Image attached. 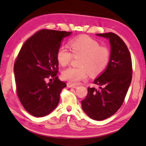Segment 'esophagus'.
<instances>
[{
    "label": "esophagus",
    "mask_w": 146,
    "mask_h": 146,
    "mask_svg": "<svg viewBox=\"0 0 146 146\" xmlns=\"http://www.w3.org/2000/svg\"><path fill=\"white\" fill-rule=\"evenodd\" d=\"M67 86H68V88H75L77 87L76 85L71 84V83H67Z\"/></svg>",
    "instance_id": "34e87169"
}]
</instances>
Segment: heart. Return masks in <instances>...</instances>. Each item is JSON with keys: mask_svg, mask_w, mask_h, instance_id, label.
<instances>
[{"mask_svg": "<svg viewBox=\"0 0 146 146\" xmlns=\"http://www.w3.org/2000/svg\"><path fill=\"white\" fill-rule=\"evenodd\" d=\"M71 52L61 46L58 49L56 58L61 66L69 64L74 58H80L79 67H70L61 74L63 80L70 83L76 84L87 79L88 73L97 76L107 68L110 60V51L105 46H100L96 40L86 36H81L72 39L69 42Z\"/></svg>", "mask_w": 146, "mask_h": 146, "instance_id": "heart-1", "label": "heart"}]
</instances>
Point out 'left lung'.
<instances>
[{
	"label": "left lung",
	"instance_id": "obj_1",
	"mask_svg": "<svg viewBox=\"0 0 146 146\" xmlns=\"http://www.w3.org/2000/svg\"><path fill=\"white\" fill-rule=\"evenodd\" d=\"M97 35L109 39L110 61L107 69L94 82L99 88H88L82 107L91 119L102 120L111 117L122 106L131 83L132 65L127 46L119 36L113 33Z\"/></svg>",
	"mask_w": 146,
	"mask_h": 146
}]
</instances>
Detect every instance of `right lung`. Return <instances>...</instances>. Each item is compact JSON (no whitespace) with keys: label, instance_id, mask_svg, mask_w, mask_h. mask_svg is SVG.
<instances>
[{"label":"right lung","instance_id":"1","mask_svg":"<svg viewBox=\"0 0 146 146\" xmlns=\"http://www.w3.org/2000/svg\"><path fill=\"white\" fill-rule=\"evenodd\" d=\"M71 32L42 29L22 46L14 66L16 92L25 110L39 117L50 113L60 101V93L66 87L56 76V54L62 39ZM52 78L54 82L45 80Z\"/></svg>","mask_w":146,"mask_h":146}]
</instances>
